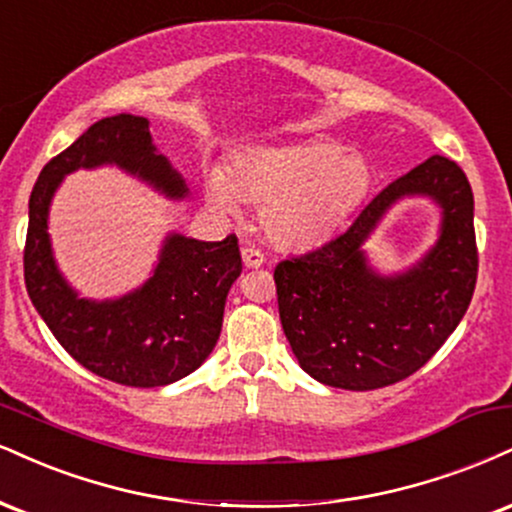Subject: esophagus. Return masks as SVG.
Listing matches in <instances>:
<instances>
[{
    "mask_svg": "<svg viewBox=\"0 0 512 512\" xmlns=\"http://www.w3.org/2000/svg\"><path fill=\"white\" fill-rule=\"evenodd\" d=\"M240 255H243V264L248 269H257L264 264V255L257 248H250V245H245L243 250H240Z\"/></svg>",
    "mask_w": 512,
    "mask_h": 512,
    "instance_id": "esophagus-1",
    "label": "esophagus"
}]
</instances>
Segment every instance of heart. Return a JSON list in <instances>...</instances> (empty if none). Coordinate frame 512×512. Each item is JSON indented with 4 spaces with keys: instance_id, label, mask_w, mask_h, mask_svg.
<instances>
[{
    "instance_id": "b5f03b06",
    "label": "heart",
    "mask_w": 512,
    "mask_h": 512,
    "mask_svg": "<svg viewBox=\"0 0 512 512\" xmlns=\"http://www.w3.org/2000/svg\"><path fill=\"white\" fill-rule=\"evenodd\" d=\"M207 200L233 214L240 200L262 207L269 238L286 248L324 243L360 205L369 188V166L329 140L260 147L233 157L229 169L209 171Z\"/></svg>"
}]
</instances>
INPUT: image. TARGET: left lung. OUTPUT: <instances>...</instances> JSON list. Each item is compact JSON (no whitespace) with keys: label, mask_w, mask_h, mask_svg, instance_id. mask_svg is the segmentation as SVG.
<instances>
[{"label":"left lung","mask_w":512,"mask_h":512,"mask_svg":"<svg viewBox=\"0 0 512 512\" xmlns=\"http://www.w3.org/2000/svg\"><path fill=\"white\" fill-rule=\"evenodd\" d=\"M442 207L435 248L408 273L377 275L361 243L403 196ZM474 197L465 171L434 155L396 178L322 248L276 264L279 317L310 377L346 391H372L415 374L470 307L477 283Z\"/></svg>","instance_id":"obj_1"}]
</instances>
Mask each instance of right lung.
<instances>
[{"mask_svg": "<svg viewBox=\"0 0 512 512\" xmlns=\"http://www.w3.org/2000/svg\"><path fill=\"white\" fill-rule=\"evenodd\" d=\"M102 164H116L174 200L188 195L183 176L152 145L145 116L119 114L92 123L49 159L30 193L23 250L28 295L61 348L92 374L135 389L174 384L217 346L226 295L243 272L238 238L231 233L205 243L171 233L155 274L133 293L100 303L78 298L54 262L49 202L66 174Z\"/></svg>", "mask_w": 512, "mask_h": 512, "instance_id": "right-lung-1", "label": "right lung"}]
</instances>
